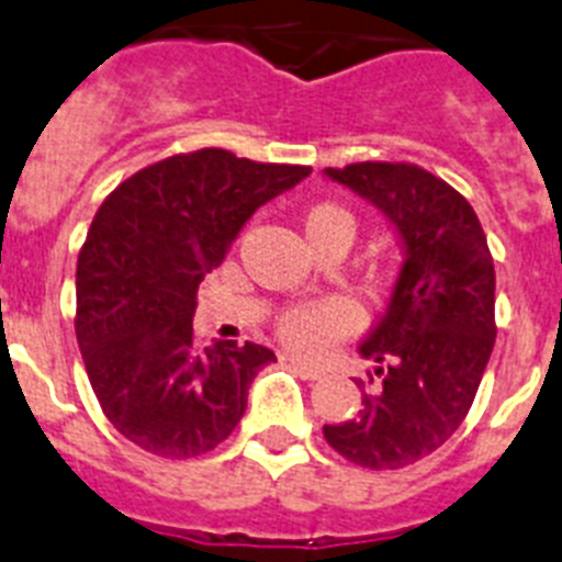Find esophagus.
<instances>
[{
	"mask_svg": "<svg viewBox=\"0 0 562 562\" xmlns=\"http://www.w3.org/2000/svg\"><path fill=\"white\" fill-rule=\"evenodd\" d=\"M286 363H290L295 372H299L301 378H306V381H318V378H324V369L315 367V363L310 361H301V358H284Z\"/></svg>",
	"mask_w": 562,
	"mask_h": 562,
	"instance_id": "1",
	"label": "esophagus"
}]
</instances>
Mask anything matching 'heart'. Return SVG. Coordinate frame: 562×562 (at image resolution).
<instances>
[{"mask_svg":"<svg viewBox=\"0 0 562 562\" xmlns=\"http://www.w3.org/2000/svg\"><path fill=\"white\" fill-rule=\"evenodd\" d=\"M306 238L315 244L329 241V238H355V215L344 204L335 201H321L304 215ZM361 327V313L358 306L347 299H324L313 304L290 306L276 324L278 338L286 347L295 349L306 358L327 355L338 340L349 338Z\"/></svg>","mask_w":562,"mask_h":562,"instance_id":"obj_1","label":"heart"}]
</instances>
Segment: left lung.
<instances>
[{
  "mask_svg": "<svg viewBox=\"0 0 562 562\" xmlns=\"http://www.w3.org/2000/svg\"><path fill=\"white\" fill-rule=\"evenodd\" d=\"M372 201L406 249L390 306L363 338L378 361L358 418L324 426L335 452L363 469H404L452 438L495 347V261L472 204L409 161L324 170Z\"/></svg>",
  "mask_w": 562,
  "mask_h": 562,
  "instance_id": "1",
  "label": "left lung"
}]
</instances>
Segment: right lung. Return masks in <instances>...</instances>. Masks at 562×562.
<instances>
[{"label": "right lung", "mask_w": 562, "mask_h": 562, "mask_svg": "<svg viewBox=\"0 0 562 562\" xmlns=\"http://www.w3.org/2000/svg\"><path fill=\"white\" fill-rule=\"evenodd\" d=\"M310 172L204 147L133 172L95 210L76 263V340L102 412L138 449L199 458L238 426L276 352L201 349L195 292L249 215Z\"/></svg>", "instance_id": "obj_1"}]
</instances>
